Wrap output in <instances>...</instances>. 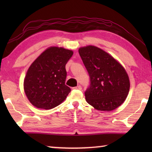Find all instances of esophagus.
<instances>
[{"label":"esophagus","mask_w":152,"mask_h":152,"mask_svg":"<svg viewBox=\"0 0 152 152\" xmlns=\"http://www.w3.org/2000/svg\"><path fill=\"white\" fill-rule=\"evenodd\" d=\"M73 88L74 89H76V90H81L82 89V86L80 85H78V86H76V87H74Z\"/></svg>","instance_id":"obj_1"}]
</instances>
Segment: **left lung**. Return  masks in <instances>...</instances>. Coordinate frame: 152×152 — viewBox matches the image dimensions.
I'll return each instance as SVG.
<instances>
[{"label": "left lung", "mask_w": 152, "mask_h": 152, "mask_svg": "<svg viewBox=\"0 0 152 152\" xmlns=\"http://www.w3.org/2000/svg\"><path fill=\"white\" fill-rule=\"evenodd\" d=\"M79 54L90 77L86 101L95 109L110 111L125 101L130 83L124 68L111 56L92 45L81 48Z\"/></svg>", "instance_id": "1"}]
</instances>
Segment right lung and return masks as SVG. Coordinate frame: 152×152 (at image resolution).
Here are the masks:
<instances>
[{"label": "right lung", "mask_w": 152, "mask_h": 152, "mask_svg": "<svg viewBox=\"0 0 152 152\" xmlns=\"http://www.w3.org/2000/svg\"><path fill=\"white\" fill-rule=\"evenodd\" d=\"M73 55L63 48H48L33 61L24 80V91L35 107L45 110L61 103L71 91L66 85V64Z\"/></svg>", "instance_id": "obj_1"}]
</instances>
